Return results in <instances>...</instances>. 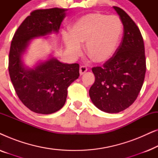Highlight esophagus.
<instances>
[{
	"mask_svg": "<svg viewBox=\"0 0 158 158\" xmlns=\"http://www.w3.org/2000/svg\"><path fill=\"white\" fill-rule=\"evenodd\" d=\"M87 70H88V68H86L85 66L82 65L80 67V74H81V75L84 74V73H85Z\"/></svg>",
	"mask_w": 158,
	"mask_h": 158,
	"instance_id": "1",
	"label": "esophagus"
}]
</instances>
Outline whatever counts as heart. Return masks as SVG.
Masks as SVG:
<instances>
[{
	"mask_svg": "<svg viewBox=\"0 0 158 158\" xmlns=\"http://www.w3.org/2000/svg\"><path fill=\"white\" fill-rule=\"evenodd\" d=\"M122 23L116 16L94 12L79 18L72 25L70 34H63V42L69 55L76 57L85 43L87 55L96 62L109 60L115 52L122 34Z\"/></svg>",
	"mask_w": 158,
	"mask_h": 158,
	"instance_id": "obj_1",
	"label": "heart"
}]
</instances>
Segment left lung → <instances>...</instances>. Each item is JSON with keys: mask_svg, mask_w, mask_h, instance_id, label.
<instances>
[{"mask_svg": "<svg viewBox=\"0 0 158 158\" xmlns=\"http://www.w3.org/2000/svg\"><path fill=\"white\" fill-rule=\"evenodd\" d=\"M124 26L122 42L103 67H94L89 90L92 102L109 114L122 111L137 99L146 72L144 45L139 28L122 8L114 6Z\"/></svg>", "mask_w": 158, "mask_h": 158, "instance_id": "left-lung-1", "label": "left lung"}]
</instances>
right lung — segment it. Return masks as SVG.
I'll return each instance as SVG.
<instances>
[{
  "mask_svg": "<svg viewBox=\"0 0 158 158\" xmlns=\"http://www.w3.org/2000/svg\"><path fill=\"white\" fill-rule=\"evenodd\" d=\"M66 10L58 8L34 10L19 26L10 44V80L21 102L35 113L50 114L62 109L66 101L68 88L79 77L77 63H62L51 57L29 68L21 60L31 40L52 32L58 33Z\"/></svg>",
  "mask_w": 158,
  "mask_h": 158,
  "instance_id": "obj_1",
  "label": "right lung"
}]
</instances>
